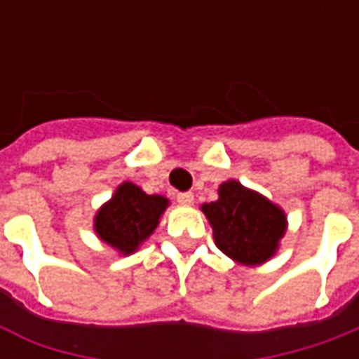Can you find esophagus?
<instances>
[{"label":"esophagus","mask_w":359,"mask_h":359,"mask_svg":"<svg viewBox=\"0 0 359 359\" xmlns=\"http://www.w3.org/2000/svg\"><path fill=\"white\" fill-rule=\"evenodd\" d=\"M177 202L180 205H192L194 203V194L192 192H182V194L177 196Z\"/></svg>","instance_id":"esophagus-1"}]
</instances>
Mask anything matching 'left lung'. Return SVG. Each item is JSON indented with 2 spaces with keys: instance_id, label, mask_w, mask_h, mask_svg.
Returning a JSON list of instances; mask_svg holds the SVG:
<instances>
[{
  "instance_id": "1",
  "label": "left lung",
  "mask_w": 359,
  "mask_h": 359,
  "mask_svg": "<svg viewBox=\"0 0 359 359\" xmlns=\"http://www.w3.org/2000/svg\"><path fill=\"white\" fill-rule=\"evenodd\" d=\"M215 202L200 210L213 229V241L225 256L246 267H256L277 254L286 233L285 210L238 180H225Z\"/></svg>"
}]
</instances>
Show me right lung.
<instances>
[{
  "label": "right lung",
  "instance_id": "1",
  "mask_svg": "<svg viewBox=\"0 0 359 359\" xmlns=\"http://www.w3.org/2000/svg\"><path fill=\"white\" fill-rule=\"evenodd\" d=\"M169 200L146 194L134 182H121L107 202L95 211L94 233L121 256H130L154 234Z\"/></svg>",
  "mask_w": 359,
  "mask_h": 359
}]
</instances>
